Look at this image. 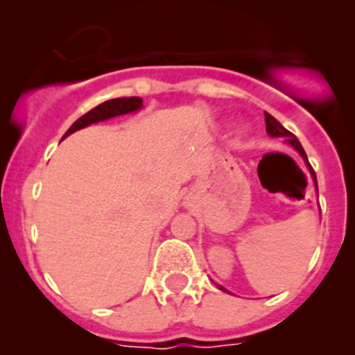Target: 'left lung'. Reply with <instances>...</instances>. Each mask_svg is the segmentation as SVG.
I'll use <instances>...</instances> for the list:
<instances>
[{
    "label": "left lung",
    "instance_id": "obj_1",
    "mask_svg": "<svg viewBox=\"0 0 355 355\" xmlns=\"http://www.w3.org/2000/svg\"><path fill=\"white\" fill-rule=\"evenodd\" d=\"M265 122H266V133L270 135V137H283V139L286 140L288 144H291V146H293L295 149L299 150L300 156H302V158L306 159L307 167H309V171H311L313 180H315V183H316V174H315V171H313L311 165H309V162H307V156H306V153H304L302 146H300L299 139H297V137H295V135L291 133V131H288L286 128L281 126V124H279V122L275 121V119L272 117L270 114H265ZM316 190H318V187H316ZM218 288H220V290H224V288H222V286H218ZM224 291H225V290H224Z\"/></svg>",
    "mask_w": 355,
    "mask_h": 355
}]
</instances>
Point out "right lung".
Segmentation results:
<instances>
[{"label": "right lung", "mask_w": 355, "mask_h": 355, "mask_svg": "<svg viewBox=\"0 0 355 355\" xmlns=\"http://www.w3.org/2000/svg\"><path fill=\"white\" fill-rule=\"evenodd\" d=\"M139 108H142V99L140 97H119V99H110V101L101 103L97 105L96 108H92L90 112L83 115V117L78 119L74 124L67 130V133L64 137H69L74 131L81 130V128H87L94 122L106 121V119H112L115 115L130 114V112H137Z\"/></svg>", "instance_id": "obj_1"}]
</instances>
